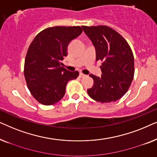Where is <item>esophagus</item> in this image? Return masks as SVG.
<instances>
[{"instance_id":"esophagus-1","label":"esophagus","mask_w":157,"mask_h":157,"mask_svg":"<svg viewBox=\"0 0 157 157\" xmlns=\"http://www.w3.org/2000/svg\"><path fill=\"white\" fill-rule=\"evenodd\" d=\"M79 76H80L81 78H84V77L86 76V75L83 74H82V73H80V74H79Z\"/></svg>"}]
</instances>
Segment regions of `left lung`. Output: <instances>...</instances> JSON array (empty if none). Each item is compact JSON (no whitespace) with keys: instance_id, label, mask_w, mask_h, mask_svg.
Here are the masks:
<instances>
[{"instance_id":"obj_1","label":"left lung","mask_w":157,"mask_h":157,"mask_svg":"<svg viewBox=\"0 0 157 157\" xmlns=\"http://www.w3.org/2000/svg\"><path fill=\"white\" fill-rule=\"evenodd\" d=\"M102 61V74H89L94 85L87 90L90 97L101 103L119 100L127 92L134 74V59L129 45L119 33L106 25L82 26Z\"/></svg>"}]
</instances>
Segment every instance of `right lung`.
<instances>
[{"instance_id":"obj_1","label":"right lung","mask_w":157,"mask_h":157,"mask_svg":"<svg viewBox=\"0 0 157 157\" xmlns=\"http://www.w3.org/2000/svg\"><path fill=\"white\" fill-rule=\"evenodd\" d=\"M80 26H55L44 29L34 38L28 49L24 76L29 91L40 104H54L63 97L68 82L78 71H69L61 61L68 44L79 36Z\"/></svg>"}]
</instances>
